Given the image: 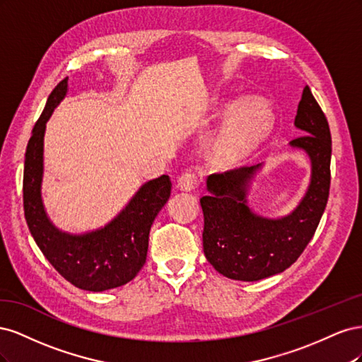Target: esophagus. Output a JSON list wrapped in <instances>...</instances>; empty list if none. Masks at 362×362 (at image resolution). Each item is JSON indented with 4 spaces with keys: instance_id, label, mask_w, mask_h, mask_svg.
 Wrapping results in <instances>:
<instances>
[{
    "instance_id": "esophagus-1",
    "label": "esophagus",
    "mask_w": 362,
    "mask_h": 362,
    "mask_svg": "<svg viewBox=\"0 0 362 362\" xmlns=\"http://www.w3.org/2000/svg\"><path fill=\"white\" fill-rule=\"evenodd\" d=\"M196 184H198L196 173L194 172H185V173L181 175V177L177 181V189H180L182 192H190L196 187Z\"/></svg>"
}]
</instances>
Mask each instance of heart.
Here are the masks:
<instances>
[{
    "label": "heart",
    "instance_id": "1",
    "mask_svg": "<svg viewBox=\"0 0 362 362\" xmlns=\"http://www.w3.org/2000/svg\"><path fill=\"white\" fill-rule=\"evenodd\" d=\"M233 113L221 125L208 145V158L217 166L245 160L264 140L273 127V115L266 105L246 103L229 105Z\"/></svg>",
    "mask_w": 362,
    "mask_h": 362
}]
</instances>
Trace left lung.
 Returning <instances> with one entry per match:
<instances>
[{
  "label": "left lung",
  "mask_w": 362,
  "mask_h": 362,
  "mask_svg": "<svg viewBox=\"0 0 362 362\" xmlns=\"http://www.w3.org/2000/svg\"><path fill=\"white\" fill-rule=\"evenodd\" d=\"M303 136L290 141L311 163V178L303 198L282 217H264L249 206L247 192L262 163L206 178L204 211V254L223 276L259 281L288 269L310 243L329 198L331 131L325 113L305 86L294 117Z\"/></svg>",
  "instance_id": "left-lung-1"
}]
</instances>
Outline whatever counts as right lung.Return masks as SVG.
Segmentation results:
<instances>
[{"mask_svg": "<svg viewBox=\"0 0 362 362\" xmlns=\"http://www.w3.org/2000/svg\"><path fill=\"white\" fill-rule=\"evenodd\" d=\"M68 93V78L48 96L31 131L24 161V214L42 254L72 286L105 291L124 286L144 267L151 225L170 196L168 175L145 182L113 221L89 233L62 231L51 222L42 201L43 137L47 122Z\"/></svg>", "mask_w": 362, "mask_h": 362, "instance_id": "add662e5", "label": "right lung"}]
</instances>
